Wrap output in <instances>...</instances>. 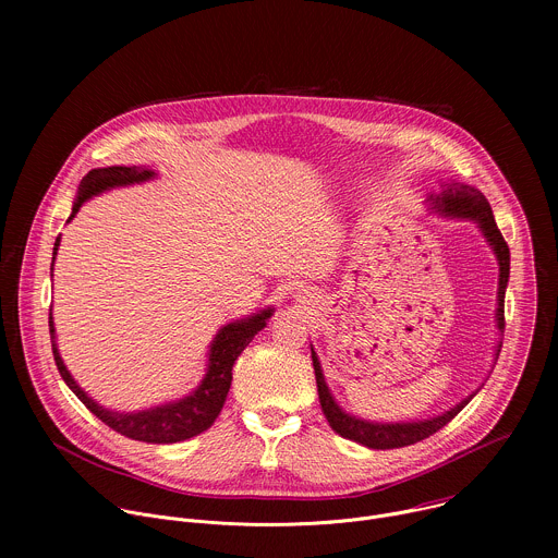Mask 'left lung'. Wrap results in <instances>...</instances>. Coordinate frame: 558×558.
Wrapping results in <instances>:
<instances>
[{
	"mask_svg": "<svg viewBox=\"0 0 558 558\" xmlns=\"http://www.w3.org/2000/svg\"><path fill=\"white\" fill-rule=\"evenodd\" d=\"M430 207L444 216H452V218H468L474 220L476 227L482 229V233L486 235L488 245L493 247L497 260H499V295H497V329L504 333L506 329V320H504V300H506V287H508V278H510V250L508 243L504 241V235L495 222L493 209L488 198L470 185L463 183H444L441 185V194H430ZM501 344H497V357H499ZM311 360H313V371H315V384H317V395H320V407L323 413L329 422V426L344 439L357 441L366 448L373 450H390V448H404L411 444H417L430 435H435L439 428H444L452 417H457V413L472 400V397L480 392L476 388L472 395H468L465 400H461L457 407H452L450 411L424 420V422H395V424H377V422H366L360 420L355 415H349L347 411H342L338 407V402L333 400V395L325 381L323 375V366L320 360H317L313 347H311Z\"/></svg>",
	"mask_w": 558,
	"mask_h": 558,
	"instance_id": "8db88e82",
	"label": "left lung"
}]
</instances>
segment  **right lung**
<instances>
[{"label":"right lung","mask_w":558,"mask_h":558,"mask_svg":"<svg viewBox=\"0 0 558 558\" xmlns=\"http://www.w3.org/2000/svg\"><path fill=\"white\" fill-rule=\"evenodd\" d=\"M154 179V172L147 168H125V166H112V168H99V170H90L82 183H78L76 190V198L72 205V214L68 220L74 218V214L78 211L88 198L108 192L112 187H123V185H132V183H143ZM59 250V235L54 241V250H52V265H54V256ZM274 308H263L260 313H254L245 320H235L225 325L211 347H209V360H207V373L203 377V381L198 384V388L194 392H190L187 397L179 402H170L163 407H154L147 411H138V413H114L108 411L104 407H99L93 397H88V392L78 386L70 371L65 368L59 349H57V338H54V323H52V313L48 317V327H50V342H52V355H54V364L63 377V381L68 384V388L86 404V409L97 415L104 424H108L112 430L136 439V441H147V444H177V441H185L190 437L201 435L203 430H207L225 400L227 392L231 386V368L233 362L238 360L245 351V347L254 340V336L258 331L265 329L267 320L271 317Z\"/></svg>","instance_id":"1"}]
</instances>
